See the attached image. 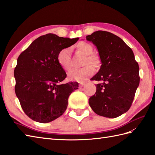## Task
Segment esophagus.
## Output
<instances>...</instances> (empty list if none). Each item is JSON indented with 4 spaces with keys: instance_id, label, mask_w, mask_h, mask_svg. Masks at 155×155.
I'll use <instances>...</instances> for the list:
<instances>
[{
    "instance_id": "1",
    "label": "esophagus",
    "mask_w": 155,
    "mask_h": 155,
    "mask_svg": "<svg viewBox=\"0 0 155 155\" xmlns=\"http://www.w3.org/2000/svg\"><path fill=\"white\" fill-rule=\"evenodd\" d=\"M85 85H86V84L85 83H81L80 84H79V88H83Z\"/></svg>"
}]
</instances>
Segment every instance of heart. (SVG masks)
Returning a JSON list of instances; mask_svg holds the SVG:
<instances>
[{
    "label": "heart",
    "instance_id": "obj_1",
    "mask_svg": "<svg viewBox=\"0 0 155 155\" xmlns=\"http://www.w3.org/2000/svg\"><path fill=\"white\" fill-rule=\"evenodd\" d=\"M77 49L81 54L85 55L83 65V68L72 71L69 72L68 77L71 81L83 82L87 80L94 72V68L100 67L101 59L96 54L93 53V47L86 42H81L77 45ZM57 62L60 67L66 72L71 71L70 51L68 48H62L57 54Z\"/></svg>",
    "mask_w": 155,
    "mask_h": 155
}]
</instances>
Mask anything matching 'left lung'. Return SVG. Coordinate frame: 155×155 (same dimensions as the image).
Returning a JSON list of instances; mask_svg holds the SVG:
<instances>
[{"instance_id":"8db88e82","label":"left lung","mask_w":155,"mask_h":155,"mask_svg":"<svg viewBox=\"0 0 155 155\" xmlns=\"http://www.w3.org/2000/svg\"><path fill=\"white\" fill-rule=\"evenodd\" d=\"M86 38L97 47L102 63L91 79L101 83L96 85V93L88 103L100 116L119 117L132 105L140 82L139 64L132 49L111 32L98 31Z\"/></svg>"}]
</instances>
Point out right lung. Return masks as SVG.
Listing matches in <instances>:
<instances>
[{
  "label": "right lung",
  "instance_id": "right-lung-1",
  "mask_svg": "<svg viewBox=\"0 0 155 155\" xmlns=\"http://www.w3.org/2000/svg\"><path fill=\"white\" fill-rule=\"evenodd\" d=\"M78 40L47 34L37 38L19 55L14 71L15 93L22 110L32 120L47 123L67 109L68 98L78 83H61L67 74L57 57L61 49Z\"/></svg>",
  "mask_w": 155,
  "mask_h": 155
}]
</instances>
